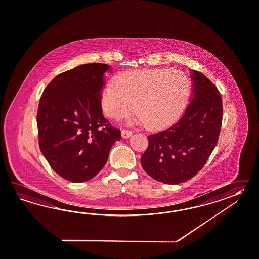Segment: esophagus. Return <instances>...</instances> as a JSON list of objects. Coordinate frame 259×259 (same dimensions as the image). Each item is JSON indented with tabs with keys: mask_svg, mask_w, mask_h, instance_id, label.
<instances>
[{
	"mask_svg": "<svg viewBox=\"0 0 259 259\" xmlns=\"http://www.w3.org/2000/svg\"><path fill=\"white\" fill-rule=\"evenodd\" d=\"M132 135H133V131H130V130H123L122 131L123 138H130Z\"/></svg>",
	"mask_w": 259,
	"mask_h": 259,
	"instance_id": "34e87169",
	"label": "esophagus"
}]
</instances>
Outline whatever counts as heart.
Here are the masks:
<instances>
[{"label": "heart", "instance_id": "obj_1", "mask_svg": "<svg viewBox=\"0 0 259 259\" xmlns=\"http://www.w3.org/2000/svg\"><path fill=\"white\" fill-rule=\"evenodd\" d=\"M191 94V81L179 69L146 68L119 74L106 83L101 104L111 118L121 120L134 110L137 122L151 128L171 126L184 112Z\"/></svg>", "mask_w": 259, "mask_h": 259}]
</instances>
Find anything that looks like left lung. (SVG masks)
<instances>
[{
    "label": "left lung",
    "mask_w": 259,
    "mask_h": 259,
    "mask_svg": "<svg viewBox=\"0 0 259 259\" xmlns=\"http://www.w3.org/2000/svg\"><path fill=\"white\" fill-rule=\"evenodd\" d=\"M192 100L172 126L147 137L141 164L152 179L179 184L206 164L219 139L223 103L219 90L203 73L192 70Z\"/></svg>",
    "instance_id": "1"
}]
</instances>
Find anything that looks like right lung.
<instances>
[{
  "label": "right lung",
  "mask_w": 259,
  "mask_h": 259,
  "mask_svg": "<svg viewBox=\"0 0 259 259\" xmlns=\"http://www.w3.org/2000/svg\"><path fill=\"white\" fill-rule=\"evenodd\" d=\"M106 64L91 63L57 75L40 98V150L53 171L72 182L93 179L105 165L121 132L103 116Z\"/></svg>",
  "instance_id": "1"
}]
</instances>
